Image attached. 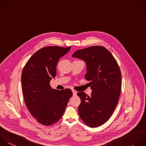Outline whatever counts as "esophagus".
<instances>
[{
  "label": "esophagus",
  "mask_w": 146,
  "mask_h": 146,
  "mask_svg": "<svg viewBox=\"0 0 146 146\" xmlns=\"http://www.w3.org/2000/svg\"><path fill=\"white\" fill-rule=\"evenodd\" d=\"M72 93H73V95L74 96H76V94H77V92L75 91V90H72Z\"/></svg>",
  "instance_id": "obj_1"
}]
</instances>
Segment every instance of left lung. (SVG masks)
I'll return each instance as SVG.
<instances>
[{
  "instance_id": "8db88e82",
  "label": "left lung",
  "mask_w": 146,
  "mask_h": 146,
  "mask_svg": "<svg viewBox=\"0 0 146 146\" xmlns=\"http://www.w3.org/2000/svg\"><path fill=\"white\" fill-rule=\"evenodd\" d=\"M72 57L86 62V80L92 90L91 96L77 94L81 99L78 112L81 119L91 128L106 123L113 112L121 92V75L118 64L105 47L91 46L75 51Z\"/></svg>"
}]
</instances>
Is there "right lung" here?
Returning <instances> with one entry per match:
<instances>
[{"mask_svg":"<svg viewBox=\"0 0 146 146\" xmlns=\"http://www.w3.org/2000/svg\"><path fill=\"white\" fill-rule=\"evenodd\" d=\"M71 47L48 46L36 51L25 64L21 76L25 104L31 115L40 124L50 125L62 117L70 98V89H52L50 83L56 75L59 59Z\"/></svg>","mask_w":146,"mask_h":146,"instance_id":"add662e5","label":"right lung"}]
</instances>
